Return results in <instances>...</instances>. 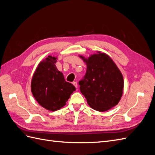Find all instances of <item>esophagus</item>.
Wrapping results in <instances>:
<instances>
[{
	"instance_id": "1",
	"label": "esophagus",
	"mask_w": 155,
	"mask_h": 155,
	"mask_svg": "<svg viewBox=\"0 0 155 155\" xmlns=\"http://www.w3.org/2000/svg\"><path fill=\"white\" fill-rule=\"evenodd\" d=\"M72 84L74 85V86L76 87V88H77L78 87V83H77V82L76 81H74V82H73L72 83Z\"/></svg>"
}]
</instances>
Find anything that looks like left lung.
<instances>
[{"instance_id": "1", "label": "left lung", "mask_w": 155, "mask_h": 155, "mask_svg": "<svg viewBox=\"0 0 155 155\" xmlns=\"http://www.w3.org/2000/svg\"><path fill=\"white\" fill-rule=\"evenodd\" d=\"M97 52L88 58L79 55L87 67L79 84L88 105L96 110L105 112L116 106L121 100L124 78L109 55L100 51Z\"/></svg>"}]
</instances>
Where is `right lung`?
Instances as JSON below:
<instances>
[{
    "instance_id": "right-lung-1",
    "label": "right lung",
    "mask_w": 155,
    "mask_h": 155,
    "mask_svg": "<svg viewBox=\"0 0 155 155\" xmlns=\"http://www.w3.org/2000/svg\"><path fill=\"white\" fill-rule=\"evenodd\" d=\"M57 58L48 55L37 66L31 79V91L38 104L46 110L55 111L66 105L76 88L65 81L55 66Z\"/></svg>"
}]
</instances>
